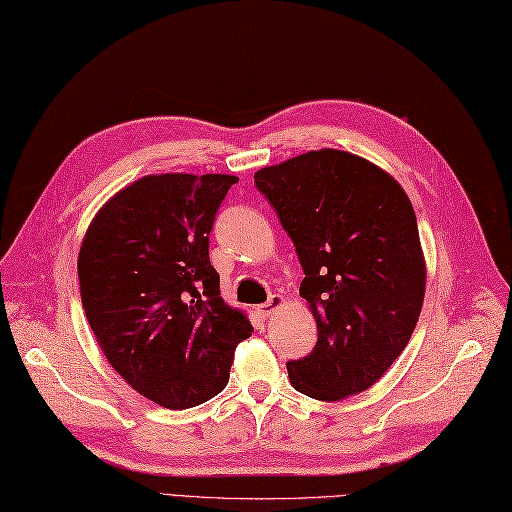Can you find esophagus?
Here are the masks:
<instances>
[{"label": "esophagus", "mask_w": 512, "mask_h": 512, "mask_svg": "<svg viewBox=\"0 0 512 512\" xmlns=\"http://www.w3.org/2000/svg\"><path fill=\"white\" fill-rule=\"evenodd\" d=\"M281 305H283V296H281V294H272L264 305L257 307V311H259L264 318H268V316H272V313L277 311Z\"/></svg>", "instance_id": "esophagus-1"}]
</instances>
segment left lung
Returning a JSON list of instances; mask_svg holds the SVG:
<instances>
[{
  "mask_svg": "<svg viewBox=\"0 0 512 512\" xmlns=\"http://www.w3.org/2000/svg\"><path fill=\"white\" fill-rule=\"evenodd\" d=\"M305 279L318 342L287 361L296 391L337 402L370 389L409 344L426 264L409 196L383 168L337 149L309 151L255 173Z\"/></svg>",
  "mask_w": 512,
  "mask_h": 512,
  "instance_id": "1",
  "label": "left lung"
}]
</instances>
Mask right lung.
<instances>
[{"mask_svg": "<svg viewBox=\"0 0 512 512\" xmlns=\"http://www.w3.org/2000/svg\"><path fill=\"white\" fill-rule=\"evenodd\" d=\"M233 175H147L90 222L77 277L97 344L140 396L190 409L227 387L253 324L220 296L209 231Z\"/></svg>", "mask_w": 512, "mask_h": 512, "instance_id": "obj_1", "label": "right lung"}]
</instances>
